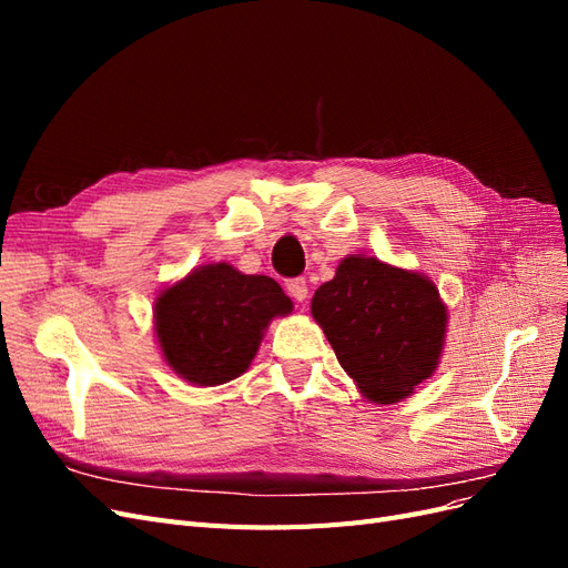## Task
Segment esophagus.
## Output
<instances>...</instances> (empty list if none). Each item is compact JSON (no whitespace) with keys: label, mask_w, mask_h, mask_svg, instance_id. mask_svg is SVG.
Wrapping results in <instances>:
<instances>
[{"label":"esophagus","mask_w":568,"mask_h":568,"mask_svg":"<svg viewBox=\"0 0 568 568\" xmlns=\"http://www.w3.org/2000/svg\"><path fill=\"white\" fill-rule=\"evenodd\" d=\"M286 291H288V296H291V298L305 301V298H307V282H305L303 277L288 280V282H286Z\"/></svg>","instance_id":"1"}]
</instances>
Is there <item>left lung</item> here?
<instances>
[{
    "label": "left lung",
    "instance_id": "left-lung-1",
    "mask_svg": "<svg viewBox=\"0 0 568 568\" xmlns=\"http://www.w3.org/2000/svg\"><path fill=\"white\" fill-rule=\"evenodd\" d=\"M313 317L369 400L398 403L432 376L448 313L424 274L351 255L313 296Z\"/></svg>",
    "mask_w": 568,
    "mask_h": 568
}]
</instances>
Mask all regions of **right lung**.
<instances>
[{"label":"right lung","mask_w":568,"mask_h":568,"mask_svg":"<svg viewBox=\"0 0 568 568\" xmlns=\"http://www.w3.org/2000/svg\"><path fill=\"white\" fill-rule=\"evenodd\" d=\"M291 313L282 286L227 263L203 265L156 298V336L168 367L196 386L242 376L272 317Z\"/></svg>","instance_id":"right-lung-1"}]
</instances>
